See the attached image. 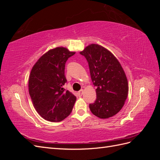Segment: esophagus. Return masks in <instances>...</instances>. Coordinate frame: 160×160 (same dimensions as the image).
Here are the masks:
<instances>
[{
	"label": "esophagus",
	"mask_w": 160,
	"mask_h": 160,
	"mask_svg": "<svg viewBox=\"0 0 160 160\" xmlns=\"http://www.w3.org/2000/svg\"><path fill=\"white\" fill-rule=\"evenodd\" d=\"M83 89H81L78 93H77V95H78V96L79 97H81L82 95H83Z\"/></svg>",
	"instance_id": "esophagus-1"
}]
</instances>
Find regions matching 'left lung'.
<instances>
[{
  "label": "left lung",
  "mask_w": 160,
  "mask_h": 160,
  "mask_svg": "<svg viewBox=\"0 0 160 160\" xmlns=\"http://www.w3.org/2000/svg\"><path fill=\"white\" fill-rule=\"evenodd\" d=\"M80 54L88 62L91 80L97 89L95 103L89 104L93 115L108 119L117 114L128 95V82L120 62L103 47L91 44Z\"/></svg>",
  "instance_id": "left-lung-1"
}]
</instances>
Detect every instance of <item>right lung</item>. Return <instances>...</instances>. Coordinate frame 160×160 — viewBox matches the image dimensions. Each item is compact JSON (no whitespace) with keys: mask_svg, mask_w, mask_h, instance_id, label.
Segmentation results:
<instances>
[{"mask_svg":"<svg viewBox=\"0 0 160 160\" xmlns=\"http://www.w3.org/2000/svg\"><path fill=\"white\" fill-rule=\"evenodd\" d=\"M75 53L56 47L41 56L31 69L28 91L32 104L37 113L49 122L65 119L75 103L76 97L63 88L66 61Z\"/></svg>","mask_w":160,"mask_h":160,"instance_id":"obj_1","label":"right lung"}]
</instances>
